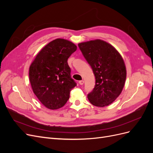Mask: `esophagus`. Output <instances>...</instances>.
Wrapping results in <instances>:
<instances>
[{"instance_id":"obj_1","label":"esophagus","mask_w":153,"mask_h":153,"mask_svg":"<svg viewBox=\"0 0 153 153\" xmlns=\"http://www.w3.org/2000/svg\"><path fill=\"white\" fill-rule=\"evenodd\" d=\"M84 80H80V81H79V84H80V85H83V84H84Z\"/></svg>"}]
</instances>
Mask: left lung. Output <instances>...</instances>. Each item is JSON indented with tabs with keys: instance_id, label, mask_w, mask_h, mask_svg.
I'll use <instances>...</instances> for the list:
<instances>
[{
	"instance_id": "left-lung-1",
	"label": "left lung",
	"mask_w": 153,
	"mask_h": 153,
	"mask_svg": "<svg viewBox=\"0 0 153 153\" xmlns=\"http://www.w3.org/2000/svg\"><path fill=\"white\" fill-rule=\"evenodd\" d=\"M95 76L94 89L87 95L90 103L98 107L112 103L121 94L126 78L121 55L105 41L96 39L78 43Z\"/></svg>"
}]
</instances>
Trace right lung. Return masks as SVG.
Segmentation results:
<instances>
[{"label":"right lung","mask_w":153,"mask_h":153,"mask_svg":"<svg viewBox=\"0 0 153 153\" xmlns=\"http://www.w3.org/2000/svg\"><path fill=\"white\" fill-rule=\"evenodd\" d=\"M76 48L70 41L55 39L39 51L30 64L29 75L32 91L48 109L62 107L76 85L67 62Z\"/></svg>","instance_id":"right-lung-1"}]
</instances>
